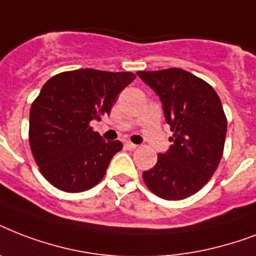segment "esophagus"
Here are the masks:
<instances>
[{"mask_svg": "<svg viewBox=\"0 0 256 256\" xmlns=\"http://www.w3.org/2000/svg\"><path fill=\"white\" fill-rule=\"evenodd\" d=\"M124 148H128V150H136L138 146H136V144H132V142H126V144H124Z\"/></svg>", "mask_w": 256, "mask_h": 256, "instance_id": "1", "label": "esophagus"}]
</instances>
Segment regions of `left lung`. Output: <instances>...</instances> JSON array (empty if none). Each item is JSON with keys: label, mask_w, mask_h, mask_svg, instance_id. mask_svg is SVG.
<instances>
[{"label": "left lung", "mask_w": 256, "mask_h": 256, "mask_svg": "<svg viewBox=\"0 0 256 256\" xmlns=\"http://www.w3.org/2000/svg\"><path fill=\"white\" fill-rule=\"evenodd\" d=\"M160 96L164 120L174 134L168 152L144 171L146 186L168 200L198 192L222 160L227 120L218 94L207 82L183 69L138 72Z\"/></svg>", "instance_id": "8db88e82"}]
</instances>
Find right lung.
<instances>
[{"mask_svg":"<svg viewBox=\"0 0 256 256\" xmlns=\"http://www.w3.org/2000/svg\"><path fill=\"white\" fill-rule=\"evenodd\" d=\"M136 76L81 69L57 74L42 86L30 108L29 142L41 174L66 192H82L104 178L122 148L90 128L108 116L122 90Z\"/></svg>","mask_w":256,"mask_h":256,"instance_id":"right-lung-1","label":"right lung"}]
</instances>
